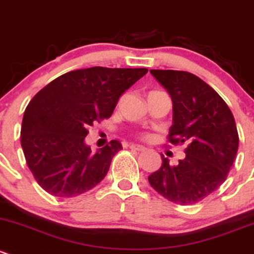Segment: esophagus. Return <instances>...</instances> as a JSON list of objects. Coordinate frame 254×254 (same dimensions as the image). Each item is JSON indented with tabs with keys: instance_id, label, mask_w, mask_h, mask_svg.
I'll list each match as a JSON object with an SVG mask.
<instances>
[{
	"instance_id": "1",
	"label": "esophagus",
	"mask_w": 254,
	"mask_h": 254,
	"mask_svg": "<svg viewBox=\"0 0 254 254\" xmlns=\"http://www.w3.org/2000/svg\"><path fill=\"white\" fill-rule=\"evenodd\" d=\"M129 148L133 150H138V152H143V150H145V148L143 147V145H139V144H130Z\"/></svg>"
}]
</instances>
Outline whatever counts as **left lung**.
<instances>
[{
    "label": "left lung",
    "instance_id": "obj_1",
    "mask_svg": "<svg viewBox=\"0 0 254 254\" xmlns=\"http://www.w3.org/2000/svg\"><path fill=\"white\" fill-rule=\"evenodd\" d=\"M169 92L173 125L168 139L187 143V157L162 167L148 177L150 187L179 205H192L215 191L227 178L238 149L235 119L222 97L196 75L179 70H150Z\"/></svg>",
    "mask_w": 254,
    "mask_h": 254
}]
</instances>
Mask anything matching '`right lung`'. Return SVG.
<instances>
[{"mask_svg": "<svg viewBox=\"0 0 254 254\" xmlns=\"http://www.w3.org/2000/svg\"><path fill=\"white\" fill-rule=\"evenodd\" d=\"M148 69L94 66L57 77L24 111L21 144L34 179L50 195L72 197L96 187L122 144L111 140L96 153L85 144L89 127L109 119L121 95Z\"/></svg>", "mask_w": 254, "mask_h": 254, "instance_id": "obj_1", "label": "right lung"}]
</instances>
